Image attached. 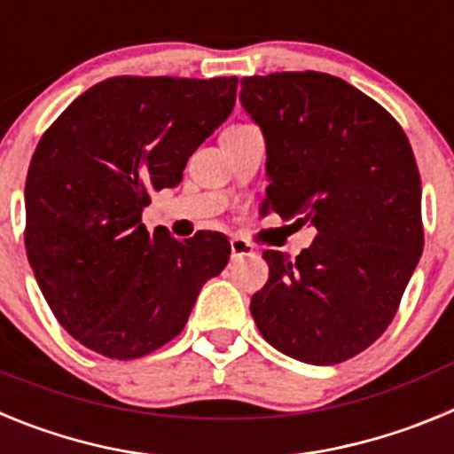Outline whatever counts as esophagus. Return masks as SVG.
Listing matches in <instances>:
<instances>
[{"instance_id": "obj_1", "label": "esophagus", "mask_w": 454, "mask_h": 454, "mask_svg": "<svg viewBox=\"0 0 454 454\" xmlns=\"http://www.w3.org/2000/svg\"><path fill=\"white\" fill-rule=\"evenodd\" d=\"M231 259H243V256H252L254 254V247L243 239H231Z\"/></svg>"}]
</instances>
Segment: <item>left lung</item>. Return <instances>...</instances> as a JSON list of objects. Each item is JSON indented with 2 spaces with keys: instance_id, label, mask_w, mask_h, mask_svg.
I'll use <instances>...</instances> for the list:
<instances>
[{
  "instance_id": "left-lung-1",
  "label": "left lung",
  "mask_w": 454,
  "mask_h": 454,
  "mask_svg": "<svg viewBox=\"0 0 454 454\" xmlns=\"http://www.w3.org/2000/svg\"><path fill=\"white\" fill-rule=\"evenodd\" d=\"M240 104L266 138L262 215L316 230L295 262L263 252L252 318L298 362H346L391 325L423 252L414 152L387 108L325 72L240 79Z\"/></svg>"
}]
</instances>
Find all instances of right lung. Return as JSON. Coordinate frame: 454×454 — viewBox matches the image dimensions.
Returning a JSON list of instances; mask_svg holds the SVG:
<instances>
[{"label":"right lung","mask_w":454,"mask_h":454,"mask_svg":"<svg viewBox=\"0 0 454 454\" xmlns=\"http://www.w3.org/2000/svg\"><path fill=\"white\" fill-rule=\"evenodd\" d=\"M236 77H111L79 95L31 159L24 246L56 320L82 346L138 359L184 330L230 240L147 231L150 192L182 182L188 156L227 120Z\"/></svg>","instance_id":"1"}]
</instances>
